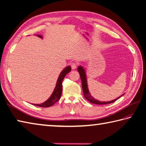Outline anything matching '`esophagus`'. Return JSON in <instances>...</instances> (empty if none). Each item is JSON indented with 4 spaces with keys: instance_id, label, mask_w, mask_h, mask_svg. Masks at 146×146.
I'll return each mask as SVG.
<instances>
[{
    "instance_id": "obj_1",
    "label": "esophagus",
    "mask_w": 146,
    "mask_h": 146,
    "mask_svg": "<svg viewBox=\"0 0 146 146\" xmlns=\"http://www.w3.org/2000/svg\"><path fill=\"white\" fill-rule=\"evenodd\" d=\"M71 68H72V70L75 69V68H76L77 67V64L76 63H72L71 64Z\"/></svg>"
}]
</instances>
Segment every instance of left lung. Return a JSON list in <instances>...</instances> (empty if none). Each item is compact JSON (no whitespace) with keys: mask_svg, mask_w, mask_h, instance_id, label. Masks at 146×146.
<instances>
[{"mask_svg":"<svg viewBox=\"0 0 146 146\" xmlns=\"http://www.w3.org/2000/svg\"><path fill=\"white\" fill-rule=\"evenodd\" d=\"M78 71L80 74V78L82 80V89L83 92V95H84L85 98L89 101L92 104H97V105H105V104H108L113 103L115 101H116L117 99H119L120 97H122V95L120 96L119 97H118L116 99H114L113 100L111 101H108V102H100L99 100H96L94 97L91 95L90 93L88 88V85H87V80H86V72L85 68L82 67V66H79L78 67Z\"/></svg>","mask_w":146,"mask_h":146,"instance_id":"1","label":"left lung"}]
</instances>
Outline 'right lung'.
Listing matches in <instances>:
<instances>
[{
	"label": "right lung",
	"instance_id": "add662e5",
	"mask_svg": "<svg viewBox=\"0 0 146 146\" xmlns=\"http://www.w3.org/2000/svg\"><path fill=\"white\" fill-rule=\"evenodd\" d=\"M38 37L41 38H42V36L41 35H38ZM71 68L70 66H68L65 68H64L63 70L61 71L60 75L58 76V78L57 80L56 84V86L54 88V90L52 94H51V97H49L46 102H43V103L41 104H33L36 106H38L40 107H49L52 106V105H54L56 102L59 100V99L60 98L61 95L62 94V82L64 78V76L66 75V74L71 71Z\"/></svg>",
	"mask_w": 146,
	"mask_h": 146
}]
</instances>
